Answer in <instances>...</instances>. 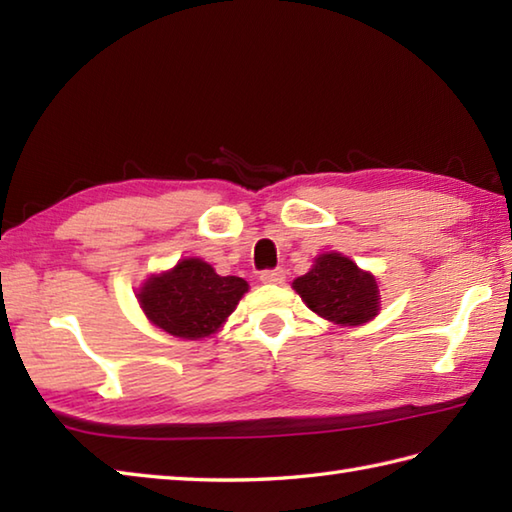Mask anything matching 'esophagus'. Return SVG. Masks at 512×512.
<instances>
[{
	"mask_svg": "<svg viewBox=\"0 0 512 512\" xmlns=\"http://www.w3.org/2000/svg\"><path fill=\"white\" fill-rule=\"evenodd\" d=\"M259 279H262V282L268 284V286H275V284H284L286 275H284L282 268H275V270H264L262 277H259Z\"/></svg>",
	"mask_w": 512,
	"mask_h": 512,
	"instance_id": "esophagus-1",
	"label": "esophagus"
}]
</instances>
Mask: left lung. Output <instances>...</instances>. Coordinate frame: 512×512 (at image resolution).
I'll use <instances>...</instances> for the list:
<instances>
[{
	"instance_id": "left-lung-1",
	"label": "left lung",
	"mask_w": 512,
	"mask_h": 512,
	"mask_svg": "<svg viewBox=\"0 0 512 512\" xmlns=\"http://www.w3.org/2000/svg\"><path fill=\"white\" fill-rule=\"evenodd\" d=\"M293 290L315 315L339 326L368 324L382 306L375 275L337 250L317 255L308 273L295 279Z\"/></svg>"
}]
</instances>
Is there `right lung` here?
Instances as JSON below:
<instances>
[{"instance_id":"add662e5","label":"right lung","mask_w":512,"mask_h":512,"mask_svg":"<svg viewBox=\"0 0 512 512\" xmlns=\"http://www.w3.org/2000/svg\"><path fill=\"white\" fill-rule=\"evenodd\" d=\"M246 293V279L222 277L204 259L186 257L164 273L150 275L137 288V302L150 324L197 342L215 335Z\"/></svg>"}]
</instances>
